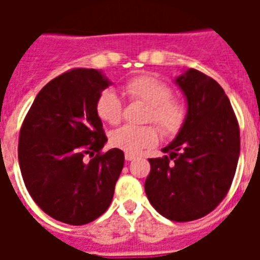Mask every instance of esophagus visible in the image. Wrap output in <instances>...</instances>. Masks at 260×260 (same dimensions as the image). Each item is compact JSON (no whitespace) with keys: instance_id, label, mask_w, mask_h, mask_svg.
<instances>
[{"instance_id":"esophagus-1","label":"esophagus","mask_w":260,"mask_h":260,"mask_svg":"<svg viewBox=\"0 0 260 260\" xmlns=\"http://www.w3.org/2000/svg\"><path fill=\"white\" fill-rule=\"evenodd\" d=\"M134 159H136V155L129 154V152H126V154H125V160H128V162H129V160H134Z\"/></svg>"}]
</instances>
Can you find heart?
I'll return each mask as SVG.
<instances>
[{
    "label": "heart",
    "mask_w": 260,
    "mask_h": 260,
    "mask_svg": "<svg viewBox=\"0 0 260 260\" xmlns=\"http://www.w3.org/2000/svg\"><path fill=\"white\" fill-rule=\"evenodd\" d=\"M124 94L131 101L144 102L148 109L144 121H152L163 135L177 134L185 124L186 108L173 97V90L152 75H139L124 83ZM98 117L110 125H116L122 117V100L114 90H104L95 102ZM158 131L154 125H122L110 134V144L118 150L136 154L143 148L154 146Z\"/></svg>",
    "instance_id": "obj_1"
}]
</instances>
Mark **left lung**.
<instances>
[{
	"mask_svg": "<svg viewBox=\"0 0 260 260\" xmlns=\"http://www.w3.org/2000/svg\"><path fill=\"white\" fill-rule=\"evenodd\" d=\"M187 100L185 124L163 148V158L148 159L144 190L151 205L171 221H193L210 213L234 181L240 131L225 91L213 78L189 69L175 79Z\"/></svg>",
	"mask_w": 260,
	"mask_h": 260,
	"instance_id": "1",
	"label": "left lung"
}]
</instances>
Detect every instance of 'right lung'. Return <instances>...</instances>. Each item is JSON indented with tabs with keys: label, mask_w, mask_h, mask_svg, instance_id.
<instances>
[{
	"label": "right lung",
	"mask_w": 260,
	"mask_h": 260,
	"mask_svg": "<svg viewBox=\"0 0 260 260\" xmlns=\"http://www.w3.org/2000/svg\"><path fill=\"white\" fill-rule=\"evenodd\" d=\"M109 85L94 69L66 71L39 91L20 129L18 163L28 193L44 213L70 225L105 213L124 166L121 150L101 152L108 138L95 102Z\"/></svg>",
	"instance_id": "obj_1"
}]
</instances>
